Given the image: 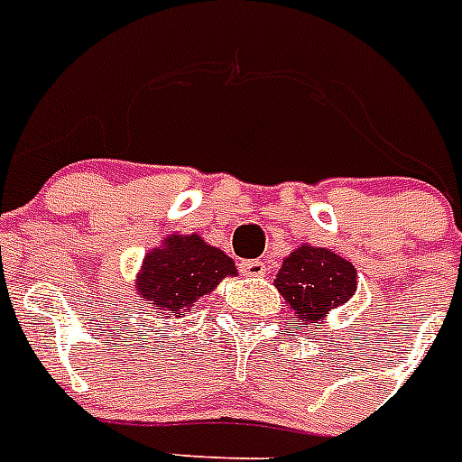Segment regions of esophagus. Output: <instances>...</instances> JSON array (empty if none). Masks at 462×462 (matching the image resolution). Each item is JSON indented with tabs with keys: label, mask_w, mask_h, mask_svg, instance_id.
Here are the masks:
<instances>
[{
	"label": "esophagus",
	"mask_w": 462,
	"mask_h": 462,
	"mask_svg": "<svg viewBox=\"0 0 462 462\" xmlns=\"http://www.w3.org/2000/svg\"><path fill=\"white\" fill-rule=\"evenodd\" d=\"M239 267H242V273L246 274V277H265L267 273L265 261H242Z\"/></svg>",
	"instance_id": "obj_1"
}]
</instances>
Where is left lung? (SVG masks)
I'll return each mask as SVG.
<instances>
[{
  "label": "left lung",
  "instance_id": "8db88e82",
  "mask_svg": "<svg viewBox=\"0 0 462 462\" xmlns=\"http://www.w3.org/2000/svg\"><path fill=\"white\" fill-rule=\"evenodd\" d=\"M274 286L305 324L321 327V317L356 291V270L333 251L300 246L282 263Z\"/></svg>",
  "mask_w": 462,
  "mask_h": 462
}]
</instances>
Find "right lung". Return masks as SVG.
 <instances>
[{
	"mask_svg": "<svg viewBox=\"0 0 462 462\" xmlns=\"http://www.w3.org/2000/svg\"><path fill=\"white\" fill-rule=\"evenodd\" d=\"M237 267L230 255L208 246L199 235L166 239L162 249L145 255L138 279V293L154 310L180 315V310L208 296L225 277H235Z\"/></svg>",
	"mask_w": 462,
	"mask_h": 462,
	"instance_id": "add662e5",
	"label": "right lung"
}]
</instances>
